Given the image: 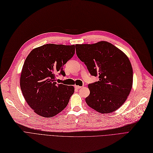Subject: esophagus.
I'll return each mask as SVG.
<instances>
[{
    "mask_svg": "<svg viewBox=\"0 0 153 153\" xmlns=\"http://www.w3.org/2000/svg\"><path fill=\"white\" fill-rule=\"evenodd\" d=\"M74 88H76V89L79 90V89H80V88H81L82 87L80 86H78V85H75V86H74Z\"/></svg>",
    "mask_w": 153,
    "mask_h": 153,
    "instance_id": "1",
    "label": "esophagus"
}]
</instances>
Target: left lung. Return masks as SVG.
I'll return each mask as SVG.
<instances>
[{
    "mask_svg": "<svg viewBox=\"0 0 153 153\" xmlns=\"http://www.w3.org/2000/svg\"><path fill=\"white\" fill-rule=\"evenodd\" d=\"M76 46L77 56L90 74L99 78L88 85L90 93L85 99L88 105L102 114L119 109L132 88L133 69L128 58L106 41Z\"/></svg>",
    "mask_w": 153,
    "mask_h": 153,
    "instance_id": "8db88e82",
    "label": "left lung"
}]
</instances>
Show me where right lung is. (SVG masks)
<instances>
[{
  "label": "right lung",
  "mask_w": 153,
  "mask_h": 153,
  "mask_svg": "<svg viewBox=\"0 0 153 153\" xmlns=\"http://www.w3.org/2000/svg\"><path fill=\"white\" fill-rule=\"evenodd\" d=\"M75 46L44 44L33 49L27 57L20 87L28 105L38 115L53 117L67 107L74 88L57 84L55 74L65 76L63 67L75 54Z\"/></svg>",
  "instance_id": "obj_1"
}]
</instances>
